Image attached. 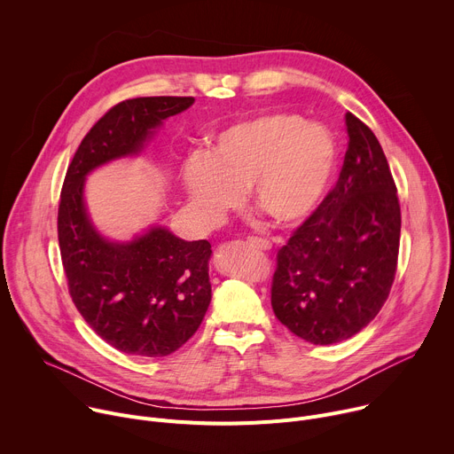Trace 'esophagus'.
<instances>
[{
	"label": "esophagus",
	"instance_id": "esophagus-1",
	"mask_svg": "<svg viewBox=\"0 0 454 454\" xmlns=\"http://www.w3.org/2000/svg\"><path fill=\"white\" fill-rule=\"evenodd\" d=\"M247 243H248V245H253V247H256V248H262V250H270V248H272V243H270L269 239H265V238H258V236H250V238H247Z\"/></svg>",
	"mask_w": 454,
	"mask_h": 454
}]
</instances>
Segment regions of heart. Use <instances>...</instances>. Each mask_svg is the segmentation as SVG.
<instances>
[{
  "label": "heart",
  "mask_w": 454,
  "mask_h": 454,
  "mask_svg": "<svg viewBox=\"0 0 454 454\" xmlns=\"http://www.w3.org/2000/svg\"><path fill=\"white\" fill-rule=\"evenodd\" d=\"M337 160L339 145L330 128L272 112L241 119L213 135L206 153L185 160L182 182L206 225L238 207L243 189L270 220L295 225L323 204Z\"/></svg>",
  "instance_id": "b5f03b06"
}]
</instances>
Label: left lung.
<instances>
[{"instance_id":"obj_1","label":"left lung","mask_w":454,"mask_h":454,"mask_svg":"<svg viewBox=\"0 0 454 454\" xmlns=\"http://www.w3.org/2000/svg\"><path fill=\"white\" fill-rule=\"evenodd\" d=\"M349 137L335 187L278 253L272 310L294 335L335 344L368 326L389 295L400 206L373 131L346 114Z\"/></svg>"}]
</instances>
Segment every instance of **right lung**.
I'll use <instances>...</instances> for the list:
<instances>
[{"mask_svg":"<svg viewBox=\"0 0 454 454\" xmlns=\"http://www.w3.org/2000/svg\"><path fill=\"white\" fill-rule=\"evenodd\" d=\"M192 103V97L122 100L82 138L61 191L58 236L74 303L100 339L137 357L173 354L204 321L211 243L185 241L164 225L128 241L108 239L90 218L84 184L97 168L140 155L164 121Z\"/></svg>","mask_w":454,"mask_h":454,"instance_id":"add662e5","label":"right lung"}]
</instances>
